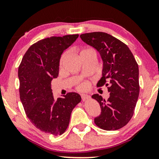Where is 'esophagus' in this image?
Segmentation results:
<instances>
[{
    "mask_svg": "<svg viewBox=\"0 0 159 159\" xmlns=\"http://www.w3.org/2000/svg\"><path fill=\"white\" fill-rule=\"evenodd\" d=\"M81 98L83 101H85L86 99H89L90 98V96L87 94H81Z\"/></svg>",
    "mask_w": 159,
    "mask_h": 159,
    "instance_id": "34e87169",
    "label": "esophagus"
}]
</instances>
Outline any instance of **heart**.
<instances>
[{
    "label": "heart",
    "mask_w": 159,
    "mask_h": 159,
    "mask_svg": "<svg viewBox=\"0 0 159 159\" xmlns=\"http://www.w3.org/2000/svg\"><path fill=\"white\" fill-rule=\"evenodd\" d=\"M66 57V54H63V57H62L61 60V64H62V63H63V61H65ZM87 84L84 83V84H81L79 86V87H78V88H79L80 90H85V89L87 88Z\"/></svg>",
    "instance_id": "heart-1"
}]
</instances>
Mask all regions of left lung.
<instances>
[{
  "label": "left lung",
  "mask_w": 159,
  "mask_h": 159,
  "mask_svg": "<svg viewBox=\"0 0 159 159\" xmlns=\"http://www.w3.org/2000/svg\"><path fill=\"white\" fill-rule=\"evenodd\" d=\"M80 37L101 57L102 72L97 87H107L110 93L107 101L98 94L92 96L101 107V114L94 118L95 123L104 130L121 129L133 116L139 96L138 63L127 45L110 34L93 32Z\"/></svg>",
  "instance_id": "obj_1"
}]
</instances>
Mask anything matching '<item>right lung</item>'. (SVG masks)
Masks as SVG:
<instances>
[{
  "instance_id": "obj_1",
  "label": "right lung",
  "mask_w": 159,
  "mask_h": 159,
  "mask_svg": "<svg viewBox=\"0 0 159 159\" xmlns=\"http://www.w3.org/2000/svg\"><path fill=\"white\" fill-rule=\"evenodd\" d=\"M78 34L51 36L32 45L19 67L20 99L28 119L37 129L54 136L63 134L71 113L81 98L69 93L55 100L51 82L57 78L60 60Z\"/></svg>"
}]
</instances>
